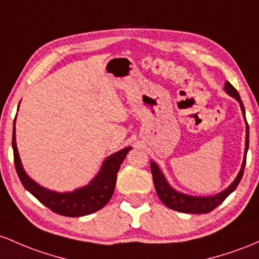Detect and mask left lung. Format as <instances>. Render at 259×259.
Masks as SVG:
<instances>
[{
  "mask_svg": "<svg viewBox=\"0 0 259 259\" xmlns=\"http://www.w3.org/2000/svg\"><path fill=\"white\" fill-rule=\"evenodd\" d=\"M225 92L228 94H230L232 98L237 99L242 109V114L245 116V107H243L242 100H241L239 92L231 85L230 82H225ZM247 123V121H246ZM247 150H248V123L246 126V150H245V158H243L242 167H241L239 175H237L235 181L226 188L225 191H223L222 193L217 194L213 197H192L187 196V194H182L174 188L170 187V185L167 184L165 177L162 176L161 171L159 170L158 165L155 162L150 161V170H152L153 175V181L154 186H155L156 193H158L159 198L167 208L172 209V210L181 211V213H188V214H207L209 211H211L213 209H215L218 205L222 204L224 200L226 199V197L229 196L231 192H234L236 190V187L239 186L241 179L243 176V171H245V165H246V155Z\"/></svg>",
  "mask_w": 259,
  "mask_h": 259,
  "instance_id": "8db88e82",
  "label": "left lung"
}]
</instances>
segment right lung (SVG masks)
<instances>
[{"mask_svg": "<svg viewBox=\"0 0 259 259\" xmlns=\"http://www.w3.org/2000/svg\"><path fill=\"white\" fill-rule=\"evenodd\" d=\"M14 121H16V118H14ZM12 148L14 166H16L20 182L24 186L25 190H28L39 202H41L45 207L51 209L54 213L72 218L88 215V214L94 213V211L103 208L104 205H106V203L109 202L110 198L112 197V193H114L117 172L120 170L122 161L124 160L126 154L131 149V147L124 148L120 152L109 156L104 161L100 172L88 186L79 188V190H75L74 192L57 193L42 188L41 186L35 184L25 174L24 168L20 164L18 150H17L14 128Z\"/></svg>", "mask_w": 259, "mask_h": 259, "instance_id": "right-lung-1", "label": "right lung"}]
</instances>
